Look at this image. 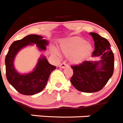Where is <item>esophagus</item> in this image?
Returning <instances> with one entry per match:
<instances>
[{
    "label": "esophagus",
    "instance_id": "1",
    "mask_svg": "<svg viewBox=\"0 0 123 123\" xmlns=\"http://www.w3.org/2000/svg\"><path fill=\"white\" fill-rule=\"evenodd\" d=\"M68 65L64 62L61 63V64L59 65V67H60L61 68H66V67H68Z\"/></svg>",
    "mask_w": 123,
    "mask_h": 123
}]
</instances>
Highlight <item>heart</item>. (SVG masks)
Listing matches in <instances>:
<instances>
[{"label": "heart", "instance_id": "b5f03b06", "mask_svg": "<svg viewBox=\"0 0 123 123\" xmlns=\"http://www.w3.org/2000/svg\"><path fill=\"white\" fill-rule=\"evenodd\" d=\"M61 49L64 55L69 56L70 61L79 63L90 53L92 46L84 38L77 37L63 41L61 44Z\"/></svg>", "mask_w": 123, "mask_h": 123}]
</instances>
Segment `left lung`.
Here are the masks:
<instances>
[{
    "label": "left lung",
    "mask_w": 123,
    "mask_h": 123,
    "mask_svg": "<svg viewBox=\"0 0 123 123\" xmlns=\"http://www.w3.org/2000/svg\"><path fill=\"white\" fill-rule=\"evenodd\" d=\"M95 41L92 56H101L99 62L84 61L71 66L73 69L70 82L79 91L86 93L101 90L111 77L114 71V54L106 38L96 33H90ZM101 65V67L99 66Z\"/></svg>",
    "instance_id": "left-lung-1"
}]
</instances>
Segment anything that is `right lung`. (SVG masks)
<instances>
[{"instance_id": "1", "label": "right lung", "mask_w": 123, "mask_h": 123, "mask_svg": "<svg viewBox=\"0 0 123 123\" xmlns=\"http://www.w3.org/2000/svg\"><path fill=\"white\" fill-rule=\"evenodd\" d=\"M32 43L37 44L40 50H45L48 41L39 35H28L12 44L5 59L7 80L16 90L25 95H33L41 92L45 87L51 72L56 69L55 66L50 64L46 57H42L31 73L21 75L15 70L13 59L17 53L22 48Z\"/></svg>"}]
</instances>
